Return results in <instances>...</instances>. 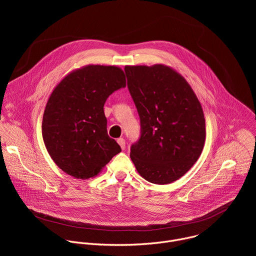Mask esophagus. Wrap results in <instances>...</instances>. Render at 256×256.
<instances>
[{"label":"esophagus","instance_id":"obj_1","mask_svg":"<svg viewBox=\"0 0 256 256\" xmlns=\"http://www.w3.org/2000/svg\"><path fill=\"white\" fill-rule=\"evenodd\" d=\"M118 144L120 146V148H122V150H124V149H126V140H124V138H118Z\"/></svg>","mask_w":256,"mask_h":256}]
</instances>
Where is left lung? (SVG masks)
<instances>
[{"label":"left lung","mask_w":256,"mask_h":256,"mask_svg":"<svg viewBox=\"0 0 256 256\" xmlns=\"http://www.w3.org/2000/svg\"><path fill=\"white\" fill-rule=\"evenodd\" d=\"M128 87L140 120V138L130 148L138 174L155 184L184 176L200 158L206 122L200 100L173 68L126 66Z\"/></svg>","instance_id":"8db88e82"}]
</instances>
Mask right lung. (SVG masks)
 I'll return each mask as SVG.
<instances>
[{
    "mask_svg": "<svg viewBox=\"0 0 256 256\" xmlns=\"http://www.w3.org/2000/svg\"><path fill=\"white\" fill-rule=\"evenodd\" d=\"M126 86L120 66L87 64L68 72L54 87L42 130L50 158L64 173L93 178L122 151L107 134L103 106L109 95Z\"/></svg>",
    "mask_w": 256,
    "mask_h": 256,
    "instance_id": "obj_1",
    "label": "right lung"
}]
</instances>
